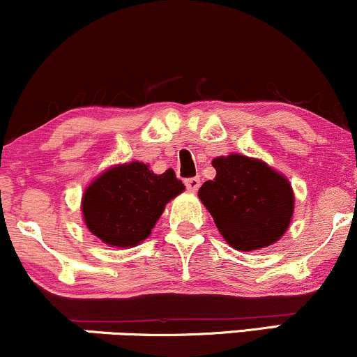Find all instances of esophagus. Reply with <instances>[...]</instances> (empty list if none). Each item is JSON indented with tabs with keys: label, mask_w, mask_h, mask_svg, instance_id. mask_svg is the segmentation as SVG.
<instances>
[{
	"label": "esophagus",
	"mask_w": 357,
	"mask_h": 357,
	"mask_svg": "<svg viewBox=\"0 0 357 357\" xmlns=\"http://www.w3.org/2000/svg\"><path fill=\"white\" fill-rule=\"evenodd\" d=\"M184 184H186L188 191L196 192V191H198V188H199V184H202V181H199V178H186V179H184Z\"/></svg>",
	"instance_id": "obj_1"
}]
</instances>
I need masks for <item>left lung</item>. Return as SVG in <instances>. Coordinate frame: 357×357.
Wrapping results in <instances>:
<instances>
[{
	"label": "left lung",
	"mask_w": 357,
	"mask_h": 357,
	"mask_svg": "<svg viewBox=\"0 0 357 357\" xmlns=\"http://www.w3.org/2000/svg\"><path fill=\"white\" fill-rule=\"evenodd\" d=\"M216 178L199 188V199L233 248L252 252L284 235L294 213L289 181L264 161L231 154L213 159Z\"/></svg>",
	"instance_id": "left-lung-1"
}]
</instances>
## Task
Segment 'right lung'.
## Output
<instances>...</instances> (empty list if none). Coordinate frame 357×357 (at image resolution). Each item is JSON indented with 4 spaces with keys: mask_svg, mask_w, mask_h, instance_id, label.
Wrapping results in <instances>:
<instances>
[{
    "mask_svg": "<svg viewBox=\"0 0 357 357\" xmlns=\"http://www.w3.org/2000/svg\"><path fill=\"white\" fill-rule=\"evenodd\" d=\"M184 191L173 169L154 174L142 162L110 167L85 191L87 228L112 247H136L149 236L166 203Z\"/></svg>",
    "mask_w": 357,
    "mask_h": 357,
    "instance_id": "right-lung-1",
    "label": "right lung"
}]
</instances>
